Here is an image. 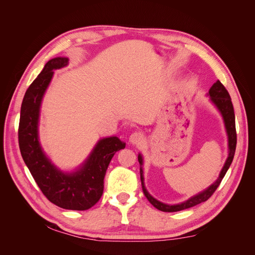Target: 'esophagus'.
I'll use <instances>...</instances> for the list:
<instances>
[{
  "label": "esophagus",
  "mask_w": 255,
  "mask_h": 255,
  "mask_svg": "<svg viewBox=\"0 0 255 255\" xmlns=\"http://www.w3.org/2000/svg\"><path fill=\"white\" fill-rule=\"evenodd\" d=\"M144 140L143 134L141 132H134L129 136V142L132 144H140Z\"/></svg>",
  "instance_id": "1"
}]
</instances>
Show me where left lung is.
I'll return each instance as SVG.
<instances>
[{
  "instance_id": "left-lung-1",
  "label": "left lung",
  "mask_w": 255,
  "mask_h": 255,
  "mask_svg": "<svg viewBox=\"0 0 255 255\" xmlns=\"http://www.w3.org/2000/svg\"><path fill=\"white\" fill-rule=\"evenodd\" d=\"M208 96L211 97V101L212 103L217 107V110L220 112L223 121H225V126L227 129V134H228V141H229V156L226 160L225 166L222 167L219 177L216 180L215 183H213L210 187L206 188L205 190L201 191L200 194L189 198L187 201L182 202L180 204H174V205H169L165 204L163 202H159L158 200L154 199L148 191H146L144 187V179H143V170H142V164H143V159L141 154L138 155V161L140 164V180H141V186L143 194L145 198L149 200V202L154 206L156 207L157 210L161 212H168V213H172V212H179L186 210V208L192 207L197 204H200L202 202H205L207 199H210L212 195L215 192V190L218 188L220 185L223 176L226 175L228 169L230 168L231 164H232L233 158H234V154H235V149H236V141H237V136H236V128H235V114H234V109H233V104L232 101H231V97L229 95L228 90L226 87L223 86L220 81L216 82L213 86L211 87L210 91H208Z\"/></svg>"
}]
</instances>
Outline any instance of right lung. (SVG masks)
Masks as SVG:
<instances>
[{
  "mask_svg": "<svg viewBox=\"0 0 255 255\" xmlns=\"http://www.w3.org/2000/svg\"><path fill=\"white\" fill-rule=\"evenodd\" d=\"M67 57L50 59L40 74L29 85L23 98L19 122V146L23 160L38 187L50 202L72 211H86L103 194L104 176L115 153L126 148L118 137L100 139L82 166L64 172L45 155L38 138L41 101L54 70L68 65Z\"/></svg>",
  "mask_w": 255,
  "mask_h": 255,
  "instance_id": "1",
  "label": "right lung"
}]
</instances>
